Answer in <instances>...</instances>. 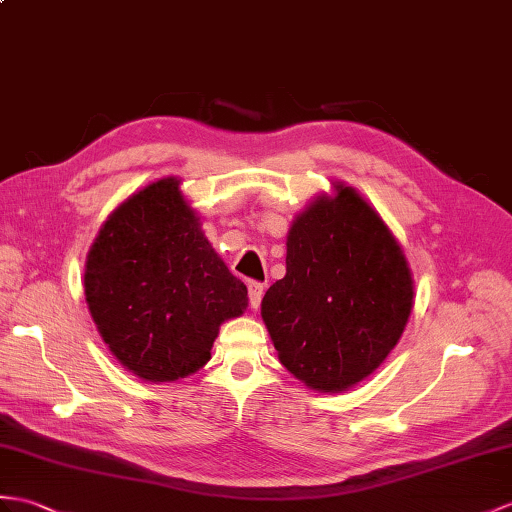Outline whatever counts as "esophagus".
<instances>
[{"label": "esophagus", "mask_w": 512, "mask_h": 512, "mask_svg": "<svg viewBox=\"0 0 512 512\" xmlns=\"http://www.w3.org/2000/svg\"><path fill=\"white\" fill-rule=\"evenodd\" d=\"M261 296H264V283L248 281V299H251V307H253V310H257V307H259Z\"/></svg>", "instance_id": "1"}]
</instances>
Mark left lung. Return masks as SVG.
<instances>
[{
    "instance_id": "1",
    "label": "left lung",
    "mask_w": 512,
    "mask_h": 512,
    "mask_svg": "<svg viewBox=\"0 0 512 512\" xmlns=\"http://www.w3.org/2000/svg\"><path fill=\"white\" fill-rule=\"evenodd\" d=\"M412 277L382 218L342 187L296 218L285 277L261 318L281 364L307 386L338 392L362 382L395 349L412 310Z\"/></svg>"
}]
</instances>
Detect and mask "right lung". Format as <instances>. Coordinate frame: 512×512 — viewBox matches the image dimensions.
<instances>
[{"instance_id": "right-lung-1", "label": "right lung", "mask_w": 512, "mask_h": 512, "mask_svg": "<svg viewBox=\"0 0 512 512\" xmlns=\"http://www.w3.org/2000/svg\"><path fill=\"white\" fill-rule=\"evenodd\" d=\"M85 294L111 353L148 382L205 366L220 323L248 305L246 285L211 248L176 178L111 213L87 257Z\"/></svg>"}]
</instances>
